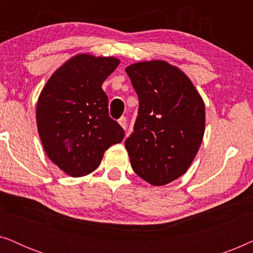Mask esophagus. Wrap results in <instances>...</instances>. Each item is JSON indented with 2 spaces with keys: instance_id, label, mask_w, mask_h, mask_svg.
I'll return each mask as SVG.
<instances>
[{
  "instance_id": "34e87169",
  "label": "esophagus",
  "mask_w": 253,
  "mask_h": 253,
  "mask_svg": "<svg viewBox=\"0 0 253 253\" xmlns=\"http://www.w3.org/2000/svg\"><path fill=\"white\" fill-rule=\"evenodd\" d=\"M119 123H120V126H122L124 130H126V116L121 117V119L119 120Z\"/></svg>"
}]
</instances>
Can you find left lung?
<instances>
[{
	"label": "left lung",
	"instance_id": "1",
	"mask_svg": "<svg viewBox=\"0 0 253 253\" xmlns=\"http://www.w3.org/2000/svg\"><path fill=\"white\" fill-rule=\"evenodd\" d=\"M139 99L133 132L126 140L136 174L166 185L191 166L205 132V103L190 78L166 61L126 67Z\"/></svg>",
	"mask_w": 253,
	"mask_h": 253
}]
</instances>
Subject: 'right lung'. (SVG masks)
Segmentation results:
<instances>
[{
    "mask_svg": "<svg viewBox=\"0 0 253 253\" xmlns=\"http://www.w3.org/2000/svg\"><path fill=\"white\" fill-rule=\"evenodd\" d=\"M120 60L78 54L51 75L37 103L44 152L61 170L81 177L95 170L103 153L121 143L124 130L108 114L102 83Z\"/></svg>",
    "mask_w": 253,
    "mask_h": 253,
    "instance_id": "obj_1",
    "label": "right lung"
}]
</instances>
